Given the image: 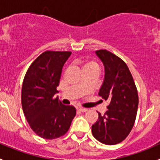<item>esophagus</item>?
Here are the masks:
<instances>
[{"label":"esophagus","mask_w":160,"mask_h":160,"mask_svg":"<svg viewBox=\"0 0 160 160\" xmlns=\"http://www.w3.org/2000/svg\"><path fill=\"white\" fill-rule=\"evenodd\" d=\"M78 111H81V112H86L88 109L85 108H78Z\"/></svg>","instance_id":"esophagus-1"}]
</instances>
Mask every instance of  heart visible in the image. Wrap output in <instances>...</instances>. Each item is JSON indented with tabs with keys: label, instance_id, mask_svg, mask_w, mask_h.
Listing matches in <instances>:
<instances>
[{
	"label": "heart",
	"instance_id": "1",
	"mask_svg": "<svg viewBox=\"0 0 160 160\" xmlns=\"http://www.w3.org/2000/svg\"><path fill=\"white\" fill-rule=\"evenodd\" d=\"M83 69L84 70H99V66L94 61H88L83 64Z\"/></svg>",
	"mask_w": 160,
	"mask_h": 160
}]
</instances>
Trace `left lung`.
<instances>
[{
    "label": "left lung",
    "instance_id": "8db88e82",
    "mask_svg": "<svg viewBox=\"0 0 160 160\" xmlns=\"http://www.w3.org/2000/svg\"><path fill=\"white\" fill-rule=\"evenodd\" d=\"M96 54L104 66V80L99 95L110 101L108 111L92 125L93 137L105 145L122 142L129 135L136 118L138 96L128 66L121 58L105 49Z\"/></svg>",
    "mask_w": 160,
    "mask_h": 160
}]
</instances>
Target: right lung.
<instances>
[{
	"label": "right lung",
	"instance_id": "1",
	"mask_svg": "<svg viewBox=\"0 0 160 160\" xmlns=\"http://www.w3.org/2000/svg\"><path fill=\"white\" fill-rule=\"evenodd\" d=\"M70 51H46L28 67L22 89V106L31 128L46 139L65 135L76 115L72 105H63L58 91L62 69Z\"/></svg>",
	"mask_w": 160,
	"mask_h": 160
}]
</instances>
